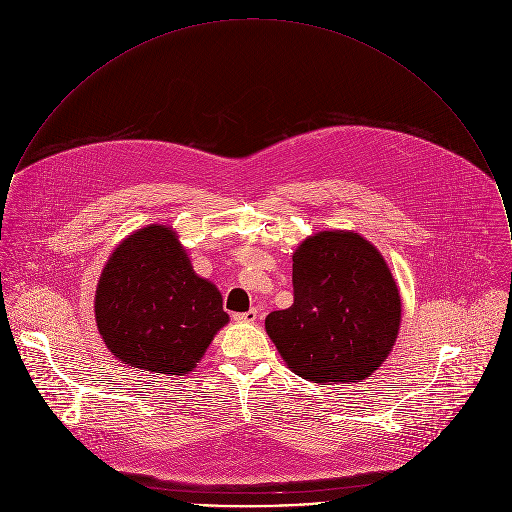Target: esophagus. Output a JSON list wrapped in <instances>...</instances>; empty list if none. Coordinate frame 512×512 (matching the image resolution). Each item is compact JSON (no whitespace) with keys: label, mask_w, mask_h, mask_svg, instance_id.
<instances>
[{"label":"esophagus","mask_w":512,"mask_h":512,"mask_svg":"<svg viewBox=\"0 0 512 512\" xmlns=\"http://www.w3.org/2000/svg\"><path fill=\"white\" fill-rule=\"evenodd\" d=\"M232 317H234V321H238V323H252V321H256L258 313H256V309H248V311H244V313H234Z\"/></svg>","instance_id":"34e87169"}]
</instances>
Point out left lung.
<instances>
[{
	"mask_svg": "<svg viewBox=\"0 0 512 512\" xmlns=\"http://www.w3.org/2000/svg\"><path fill=\"white\" fill-rule=\"evenodd\" d=\"M293 303L266 331L293 372L311 382H359L392 351L400 293L380 252L357 232L325 230L293 254Z\"/></svg>",
	"mask_w": 512,
	"mask_h": 512,
	"instance_id": "left-lung-1",
	"label": "left lung"
}]
</instances>
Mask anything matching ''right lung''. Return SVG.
Returning <instances> with one entry per match:
<instances>
[{
	"instance_id": "1",
	"label": "right lung",
	"mask_w": 512,
	"mask_h": 512,
	"mask_svg": "<svg viewBox=\"0 0 512 512\" xmlns=\"http://www.w3.org/2000/svg\"><path fill=\"white\" fill-rule=\"evenodd\" d=\"M106 347L149 374H189L228 323L219 290L199 278L167 226H146L110 256L96 290Z\"/></svg>"
}]
</instances>
